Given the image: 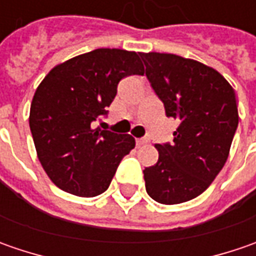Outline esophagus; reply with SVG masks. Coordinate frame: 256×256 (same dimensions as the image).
<instances>
[{
	"label": "esophagus",
	"mask_w": 256,
	"mask_h": 256,
	"mask_svg": "<svg viewBox=\"0 0 256 256\" xmlns=\"http://www.w3.org/2000/svg\"><path fill=\"white\" fill-rule=\"evenodd\" d=\"M146 142H148V138H138L136 140V146H142Z\"/></svg>",
	"instance_id": "1"
}]
</instances>
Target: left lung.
Here are the masks:
<instances>
[{
    "label": "left lung",
    "mask_w": 256,
    "mask_h": 256,
    "mask_svg": "<svg viewBox=\"0 0 256 256\" xmlns=\"http://www.w3.org/2000/svg\"><path fill=\"white\" fill-rule=\"evenodd\" d=\"M166 116L180 121L174 142L156 144L158 162L144 170L154 201L174 205L201 195L228 160L238 128L235 91L211 66L180 55L140 54Z\"/></svg>",
    "instance_id": "obj_1"
}]
</instances>
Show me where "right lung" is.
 <instances>
[{
  "label": "right lung",
  "mask_w": 256,
  "mask_h": 256,
  "mask_svg": "<svg viewBox=\"0 0 256 256\" xmlns=\"http://www.w3.org/2000/svg\"><path fill=\"white\" fill-rule=\"evenodd\" d=\"M142 74L140 54L100 48L56 65L45 76L31 102L30 128L38 160L58 188L85 198L108 190L135 140L95 122L106 116L120 81Z\"/></svg>",
  "instance_id": "add662e5"
}]
</instances>
